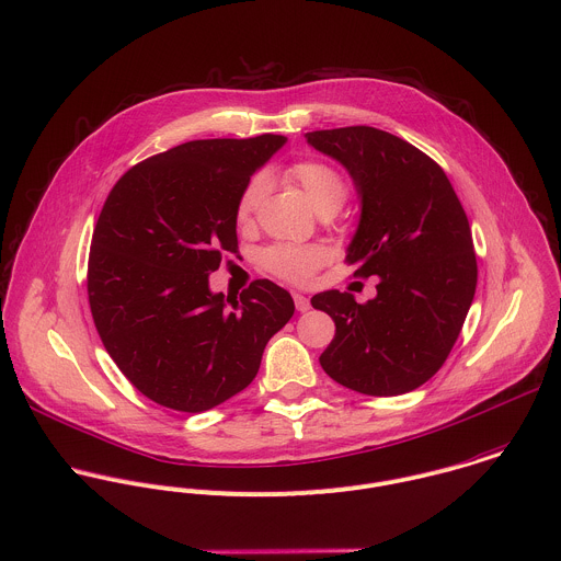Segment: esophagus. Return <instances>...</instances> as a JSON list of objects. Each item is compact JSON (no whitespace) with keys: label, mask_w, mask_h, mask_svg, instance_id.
Masks as SVG:
<instances>
[{"label":"esophagus","mask_w":561,"mask_h":561,"mask_svg":"<svg viewBox=\"0 0 561 561\" xmlns=\"http://www.w3.org/2000/svg\"><path fill=\"white\" fill-rule=\"evenodd\" d=\"M294 305H296V309H298L300 313L309 311V307H311V302H309V298H307L305 294H294Z\"/></svg>","instance_id":"obj_1"}]
</instances>
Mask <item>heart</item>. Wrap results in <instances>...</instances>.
<instances>
[{"label": "heart", "mask_w": 561, "mask_h": 561, "mask_svg": "<svg viewBox=\"0 0 561 561\" xmlns=\"http://www.w3.org/2000/svg\"><path fill=\"white\" fill-rule=\"evenodd\" d=\"M289 178L302 186L309 202L318 213H335L348 195L346 178L331 164L322 160H300L287 169ZM267 178L254 173L241 188L234 206V217L241 226L250 224L265 197ZM261 270L267 274L294 283L307 285L313 274L329 261V250L320 243H272L263 248L256 256Z\"/></svg>", "instance_id": "1"}]
</instances>
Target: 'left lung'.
Returning a JSON list of instances; mask_svg holds the SVG:
<instances>
[{"label": "left lung", "instance_id": "1", "mask_svg": "<svg viewBox=\"0 0 561 561\" xmlns=\"http://www.w3.org/2000/svg\"><path fill=\"white\" fill-rule=\"evenodd\" d=\"M307 142L351 173L362 217L346 263L357 278L379 276L368 302L337 289L311 298L335 322L320 366L362 394L410 392L445 364L473 300L467 215L445 171L392 134L357 125L311 131Z\"/></svg>", "mask_w": 561, "mask_h": 561}]
</instances>
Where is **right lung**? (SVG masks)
Here are the masks:
<instances>
[{
	"instance_id": "add662e5",
	"label": "right lung",
	"mask_w": 561,
	"mask_h": 561,
	"mask_svg": "<svg viewBox=\"0 0 561 561\" xmlns=\"http://www.w3.org/2000/svg\"><path fill=\"white\" fill-rule=\"evenodd\" d=\"M283 145L274 134L191 140L131 167L105 199L88 261L92 318L123 375L164 408L204 412L248 388L294 316L267 278L234 300L208 289L239 254L241 188Z\"/></svg>"
}]
</instances>
